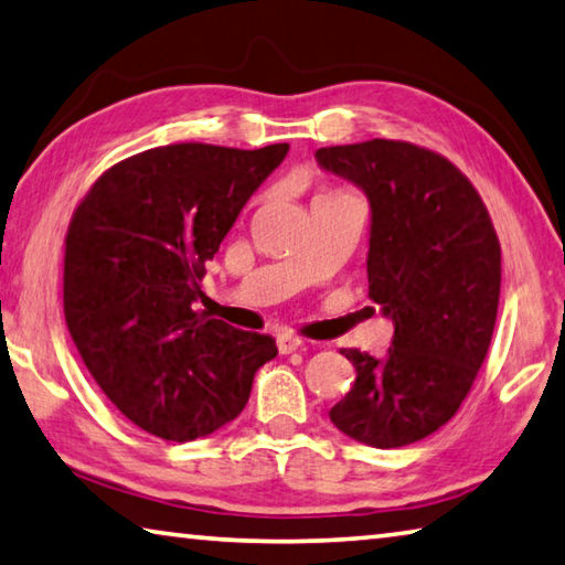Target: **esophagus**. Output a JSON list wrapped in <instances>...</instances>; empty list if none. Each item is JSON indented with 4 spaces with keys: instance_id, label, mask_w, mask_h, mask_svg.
<instances>
[{
    "instance_id": "34e87169",
    "label": "esophagus",
    "mask_w": 565,
    "mask_h": 565,
    "mask_svg": "<svg viewBox=\"0 0 565 565\" xmlns=\"http://www.w3.org/2000/svg\"><path fill=\"white\" fill-rule=\"evenodd\" d=\"M301 343L303 341L299 337H294V333H279V337H276V347H279V353H294L301 347Z\"/></svg>"
}]
</instances>
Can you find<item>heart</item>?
I'll return each mask as SVG.
<instances>
[{"instance_id":"heart-1","label":"heart","mask_w":565,"mask_h":565,"mask_svg":"<svg viewBox=\"0 0 565 565\" xmlns=\"http://www.w3.org/2000/svg\"><path fill=\"white\" fill-rule=\"evenodd\" d=\"M327 194H341V191H327Z\"/></svg>"}]
</instances>
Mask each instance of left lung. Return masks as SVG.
<instances>
[{
	"label": "left lung",
	"mask_w": 565,
	"mask_h": 565,
	"mask_svg": "<svg viewBox=\"0 0 565 565\" xmlns=\"http://www.w3.org/2000/svg\"><path fill=\"white\" fill-rule=\"evenodd\" d=\"M317 161L369 196V299L394 321L384 359L341 351L356 381L329 416L366 446L416 444L451 420L489 353L499 236L471 181L431 149L371 139Z\"/></svg>",
	"instance_id": "obj_1"
}]
</instances>
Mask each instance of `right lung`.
<instances>
[{"instance_id":"right-lung-1","label":"right lung","mask_w":565,"mask_h":565,"mask_svg":"<svg viewBox=\"0 0 565 565\" xmlns=\"http://www.w3.org/2000/svg\"><path fill=\"white\" fill-rule=\"evenodd\" d=\"M289 145H169L94 181L64 238V319L76 351L131 424L194 441L242 414L276 353L266 333L196 309L206 262Z\"/></svg>"}]
</instances>
